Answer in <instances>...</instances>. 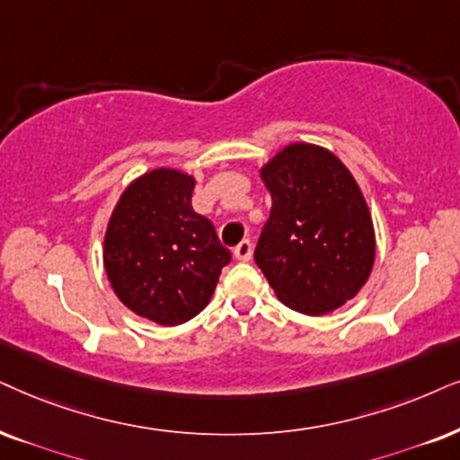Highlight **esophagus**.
Listing matches in <instances>:
<instances>
[{"mask_svg":"<svg viewBox=\"0 0 460 460\" xmlns=\"http://www.w3.org/2000/svg\"><path fill=\"white\" fill-rule=\"evenodd\" d=\"M234 254H235L237 261H250V259H252V242H250V240H242V242L235 246Z\"/></svg>","mask_w":460,"mask_h":460,"instance_id":"34e87169","label":"esophagus"}]
</instances>
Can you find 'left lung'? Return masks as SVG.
Here are the masks:
<instances>
[{"mask_svg":"<svg viewBox=\"0 0 460 460\" xmlns=\"http://www.w3.org/2000/svg\"><path fill=\"white\" fill-rule=\"evenodd\" d=\"M271 195L254 261L290 310L323 316L367 282L376 259L371 214L357 180L327 148L290 144L261 167Z\"/></svg>","mask_w":460,"mask_h":460,"instance_id":"8db88e82","label":"left lung"}]
</instances>
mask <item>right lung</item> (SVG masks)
Returning <instances> with one entry per match:
<instances>
[{
	"instance_id": "add662e5",
	"label": "right lung",
	"mask_w": 460,
	"mask_h": 460,
	"mask_svg": "<svg viewBox=\"0 0 460 460\" xmlns=\"http://www.w3.org/2000/svg\"><path fill=\"white\" fill-rule=\"evenodd\" d=\"M193 189L184 172H146L120 195L103 237L116 297L163 327L187 323L210 304L231 261L214 225L190 206Z\"/></svg>"
}]
</instances>
